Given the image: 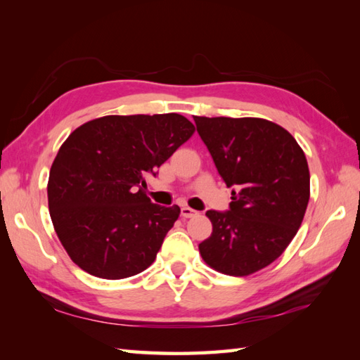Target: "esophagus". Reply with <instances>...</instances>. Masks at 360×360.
I'll use <instances>...</instances> for the list:
<instances>
[{
    "mask_svg": "<svg viewBox=\"0 0 360 360\" xmlns=\"http://www.w3.org/2000/svg\"><path fill=\"white\" fill-rule=\"evenodd\" d=\"M196 213H198L196 210L187 207V205H186V207L181 209V217H182V218H192V217L196 215Z\"/></svg>",
    "mask_w": 360,
    "mask_h": 360,
    "instance_id": "1",
    "label": "esophagus"
}]
</instances>
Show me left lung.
<instances>
[{
	"instance_id": "8db88e82",
	"label": "left lung",
	"mask_w": 360,
	"mask_h": 360,
	"mask_svg": "<svg viewBox=\"0 0 360 360\" xmlns=\"http://www.w3.org/2000/svg\"><path fill=\"white\" fill-rule=\"evenodd\" d=\"M198 134L232 190L226 212L207 210L213 231L202 259L233 277L275 262L292 241L309 201V168L285 128L258 117H198Z\"/></svg>"
}]
</instances>
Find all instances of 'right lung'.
Instances as JSON below:
<instances>
[{
	"label": "right lung",
	"mask_w": 360,
	"mask_h": 360,
	"mask_svg": "<svg viewBox=\"0 0 360 360\" xmlns=\"http://www.w3.org/2000/svg\"><path fill=\"white\" fill-rule=\"evenodd\" d=\"M195 133L176 112L105 116L70 134L53 159L48 202L53 229L80 269L120 280L155 262L178 205L153 204L145 178Z\"/></svg>",
	"instance_id": "obj_1"
}]
</instances>
